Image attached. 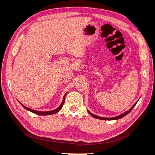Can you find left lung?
<instances>
[{
  "instance_id": "1",
  "label": "left lung",
  "mask_w": 155,
  "mask_h": 155,
  "mask_svg": "<svg viewBox=\"0 0 155 155\" xmlns=\"http://www.w3.org/2000/svg\"><path fill=\"white\" fill-rule=\"evenodd\" d=\"M138 102V101L135 103V104L133 105V106L130 108V109L129 110H127V111H126L125 112H124V113H123V114H121V115H119V116H116V117H114V118H103V117H100V116H96V115H94V114H92L91 112H89L88 110V113L90 114L92 116H93L94 118H98V119H100V120H118V119H120V118H123V117H124L125 115H127V114H129V112L133 110V108L134 107V106L136 105V104H137V103Z\"/></svg>"
}]
</instances>
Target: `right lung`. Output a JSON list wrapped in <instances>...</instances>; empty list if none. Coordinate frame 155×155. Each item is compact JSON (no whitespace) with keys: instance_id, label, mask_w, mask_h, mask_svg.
<instances>
[{"instance_id":"right-lung-1","label":"right lung","mask_w":155,"mask_h":155,"mask_svg":"<svg viewBox=\"0 0 155 155\" xmlns=\"http://www.w3.org/2000/svg\"><path fill=\"white\" fill-rule=\"evenodd\" d=\"M67 94V93H66ZM66 94H64V97H63V101H62V103H61V104L60 105V106L58 107V108H57V109H54V110H51V111H46V112H41V111H37V110H33V109H30V108H28V107H25L24 105H22V104H21V105L25 108V109H26V110H29V111H30V112H33V113H35V114H38V115H50V114H55V113H57L58 112H59L61 109V108H62V107H63V104H64V98H65V96H66Z\"/></svg>"}]
</instances>
